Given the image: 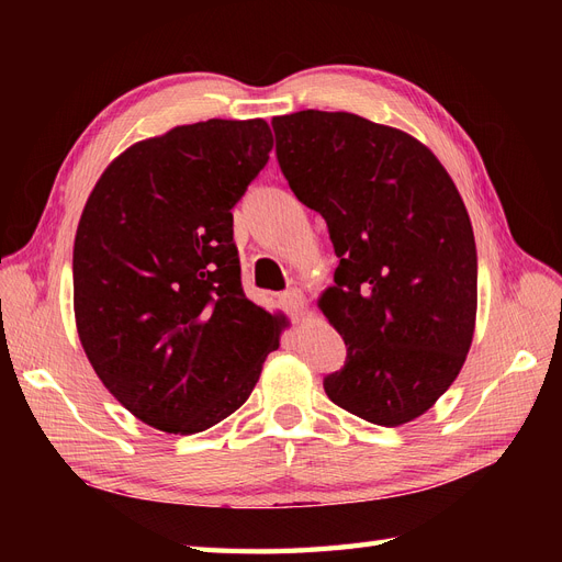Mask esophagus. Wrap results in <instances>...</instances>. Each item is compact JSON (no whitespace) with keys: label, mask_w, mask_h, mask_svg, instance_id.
Segmentation results:
<instances>
[{"label":"esophagus","mask_w":562,"mask_h":562,"mask_svg":"<svg viewBox=\"0 0 562 562\" xmlns=\"http://www.w3.org/2000/svg\"><path fill=\"white\" fill-rule=\"evenodd\" d=\"M279 302H281V307L288 314H291V318H295V321L302 318V314H304V295H302V291H297V288H291V291L281 293Z\"/></svg>","instance_id":"esophagus-1"}]
</instances>
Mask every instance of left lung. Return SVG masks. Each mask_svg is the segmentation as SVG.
<instances>
[{
  "label": "left lung",
  "instance_id": "8db88e82",
  "mask_svg": "<svg viewBox=\"0 0 562 562\" xmlns=\"http://www.w3.org/2000/svg\"><path fill=\"white\" fill-rule=\"evenodd\" d=\"M295 196L323 215L339 265L318 307L347 345L328 398L380 427L424 415L462 370L479 262L471 220L429 147L349 112L271 119Z\"/></svg>",
  "mask_w": 562,
  "mask_h": 562
}]
</instances>
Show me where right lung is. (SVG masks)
Here are the masks:
<instances>
[{
  "instance_id": "right-lung-1",
  "label": "right lung",
  "mask_w": 562,
  "mask_h": 562,
  "mask_svg": "<svg viewBox=\"0 0 562 562\" xmlns=\"http://www.w3.org/2000/svg\"><path fill=\"white\" fill-rule=\"evenodd\" d=\"M274 138L265 119H209L135 143L100 176L72 255L75 318L128 413L199 434L246 403L285 316L244 295L236 206Z\"/></svg>"
}]
</instances>
